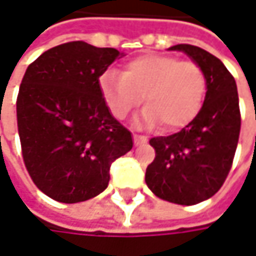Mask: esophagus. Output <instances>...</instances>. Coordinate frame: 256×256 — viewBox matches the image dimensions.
Returning <instances> with one entry per match:
<instances>
[{"label":"esophagus","mask_w":256,"mask_h":256,"mask_svg":"<svg viewBox=\"0 0 256 256\" xmlns=\"http://www.w3.org/2000/svg\"><path fill=\"white\" fill-rule=\"evenodd\" d=\"M133 140L136 145H140V144H146L148 142V138L146 136H142V134H133Z\"/></svg>","instance_id":"34e87169"}]
</instances>
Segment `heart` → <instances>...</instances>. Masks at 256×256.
Returning a JSON list of instances; mask_svg holds the SVG:
<instances>
[{"label":"heart","mask_w":256,"mask_h":256,"mask_svg":"<svg viewBox=\"0 0 256 256\" xmlns=\"http://www.w3.org/2000/svg\"><path fill=\"white\" fill-rule=\"evenodd\" d=\"M206 86L197 64L166 54L138 56L124 64L122 74L106 71L99 78L100 94L116 118H126L144 99L146 106L136 123H162L168 132L188 126L198 116Z\"/></svg>","instance_id":"b5f03b06"}]
</instances>
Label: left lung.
Masks as SVG:
<instances>
[{"label": "left lung", "mask_w": 256, "mask_h": 256, "mask_svg": "<svg viewBox=\"0 0 256 256\" xmlns=\"http://www.w3.org/2000/svg\"><path fill=\"white\" fill-rule=\"evenodd\" d=\"M169 50L185 53L206 76V96L198 116L180 132L150 140L156 150L145 182L162 200L191 206L222 186L232 164L240 133L236 80L209 52L190 44Z\"/></svg>", "instance_id": "left-lung-1"}]
</instances>
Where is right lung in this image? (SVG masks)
<instances>
[{"mask_svg": "<svg viewBox=\"0 0 256 256\" xmlns=\"http://www.w3.org/2000/svg\"><path fill=\"white\" fill-rule=\"evenodd\" d=\"M123 56L72 41L44 52L26 70L16 104L24 162L34 184L56 202L100 194L111 164L133 146L99 90V77Z\"/></svg>", "mask_w": 256, "mask_h": 256, "instance_id": "1", "label": "right lung"}]
</instances>
